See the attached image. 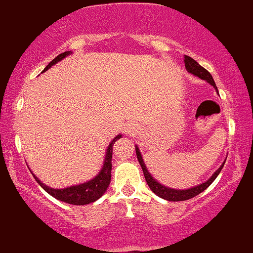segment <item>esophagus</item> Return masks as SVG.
I'll return each instance as SVG.
<instances>
[{
  "instance_id": "esophagus-1",
  "label": "esophagus",
  "mask_w": 253,
  "mask_h": 253,
  "mask_svg": "<svg viewBox=\"0 0 253 253\" xmlns=\"http://www.w3.org/2000/svg\"><path fill=\"white\" fill-rule=\"evenodd\" d=\"M126 132H129V131H127V130H126Z\"/></svg>"
}]
</instances>
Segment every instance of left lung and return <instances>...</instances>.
<instances>
[{"instance_id": "8db88e82", "label": "left lung", "mask_w": 253, "mask_h": 253, "mask_svg": "<svg viewBox=\"0 0 253 253\" xmlns=\"http://www.w3.org/2000/svg\"><path fill=\"white\" fill-rule=\"evenodd\" d=\"M183 61H185V66L188 72H191L192 74H194V76L199 77V78L209 82L210 84L214 86L215 90L218 91V87H216L214 80H213L212 76H211V73L206 70V68H204L201 65H199L198 62L194 60V59L191 58V56H188V55H185V60ZM136 155H137V160H138L139 165H141L142 170H143L145 181H147L148 186L150 187L151 191L155 193L156 195H159L160 198L166 199V200H168V201H185V200H188V199L197 197L198 194H200L201 192H204L205 189H206L209 186H211V183H212L213 181L216 179V176H218L219 173L221 171V169H222V167H224V163H225V162L222 163L221 167L219 168L218 170H216L215 173L212 175V177H211L209 181H206L205 183H201V185H199L197 187H193V188H191V189H185V191H175V189L167 188V187L160 185V183L157 182L155 179H153V176H151L149 171H148L147 168H145L143 159H142L141 153H139L137 147H136Z\"/></svg>"}]
</instances>
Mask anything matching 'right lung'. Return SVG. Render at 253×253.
I'll return each mask as SVG.
<instances>
[{
  "label": "right lung",
  "mask_w": 253,
  "mask_h": 253,
  "mask_svg": "<svg viewBox=\"0 0 253 253\" xmlns=\"http://www.w3.org/2000/svg\"><path fill=\"white\" fill-rule=\"evenodd\" d=\"M71 54V52H64L58 56H55L52 61L44 67V71H47L50 66L56 64L58 61H60L61 59H64L65 56ZM122 136L118 135L112 139L111 143L109 144L108 151H106L105 155V161H104L103 169L100 170V173L97 175L94 179H92L88 182L82 183L78 186H72L68 187V188L64 189H53L47 187L43 183H41V181L38 179L37 176H34V179L37 180V182L40 185L42 188L46 191L48 194L52 195L53 198L58 199V200L64 201V203L71 204V205H87L93 203L99 199L102 195L105 193L106 188L110 185V181H111V160H112V147L114 143L117 141L118 138H121Z\"/></svg>",
  "instance_id": "add662e5"
}]
</instances>
